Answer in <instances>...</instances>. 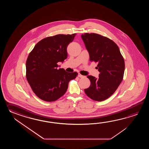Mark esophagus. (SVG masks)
<instances>
[{
    "label": "esophagus",
    "mask_w": 149,
    "mask_h": 149,
    "mask_svg": "<svg viewBox=\"0 0 149 149\" xmlns=\"http://www.w3.org/2000/svg\"><path fill=\"white\" fill-rule=\"evenodd\" d=\"M78 77H80V78H84V77H85V76H82V75H81L80 73H78Z\"/></svg>",
    "instance_id": "34e87169"
}]
</instances>
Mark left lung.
<instances>
[{"label":"left lung","mask_w":149,"mask_h":149,"mask_svg":"<svg viewBox=\"0 0 149 149\" xmlns=\"http://www.w3.org/2000/svg\"><path fill=\"white\" fill-rule=\"evenodd\" d=\"M81 38L88 52L89 60L97 63L96 68L100 72L98 78L87 76L91 85L84 91L94 101H104L114 93L123 79L124 58L117 45L108 38L85 33Z\"/></svg>","instance_id":"left-lung-1"}]
</instances>
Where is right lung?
<instances>
[{"label": "right lung", "mask_w": 149, "mask_h": 149, "mask_svg": "<svg viewBox=\"0 0 149 149\" xmlns=\"http://www.w3.org/2000/svg\"><path fill=\"white\" fill-rule=\"evenodd\" d=\"M76 33L57 35L39 41L26 62V78L35 94L42 100L55 101L67 92L69 82L75 79L76 72L57 69L58 62L68 56L67 48Z\"/></svg>", "instance_id": "1"}]
</instances>
